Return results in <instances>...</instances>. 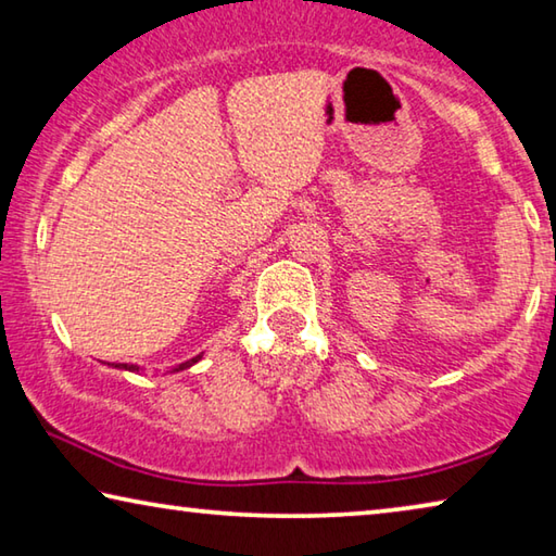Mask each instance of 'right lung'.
Returning <instances> with one entry per match:
<instances>
[{"label": "right lung", "mask_w": 556, "mask_h": 556, "mask_svg": "<svg viewBox=\"0 0 556 556\" xmlns=\"http://www.w3.org/2000/svg\"><path fill=\"white\" fill-rule=\"evenodd\" d=\"M201 361V355H195V357H191V361H186V363H181V365H176V368H174V372H178V370H186V368H191V365L193 363H199ZM115 368H122V370H131V372H137L139 368H137V365H115Z\"/></svg>", "instance_id": "right-lung-1"}]
</instances>
